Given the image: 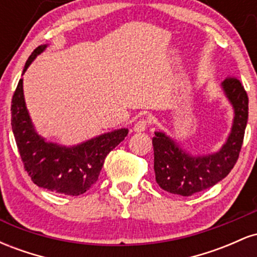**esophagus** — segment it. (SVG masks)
I'll return each instance as SVG.
<instances>
[{
  "instance_id": "esophagus-1",
  "label": "esophagus",
  "mask_w": 257,
  "mask_h": 257,
  "mask_svg": "<svg viewBox=\"0 0 257 257\" xmlns=\"http://www.w3.org/2000/svg\"><path fill=\"white\" fill-rule=\"evenodd\" d=\"M147 126H149V119H140L135 123L134 126H133V131L137 133L145 132Z\"/></svg>"
}]
</instances>
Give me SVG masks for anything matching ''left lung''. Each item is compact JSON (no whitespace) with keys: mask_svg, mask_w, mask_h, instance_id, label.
I'll list each match as a JSON object with an SVG mask.
<instances>
[{"mask_svg":"<svg viewBox=\"0 0 257 257\" xmlns=\"http://www.w3.org/2000/svg\"><path fill=\"white\" fill-rule=\"evenodd\" d=\"M221 89L233 108V122L228 137L219 151L192 155L164 132H155L156 181L167 192L188 197L213 187L228 175L239 157L249 113V99L240 81L226 78Z\"/></svg>","mask_w":257,"mask_h":257,"instance_id":"8db88e82","label":"left lung"}]
</instances>
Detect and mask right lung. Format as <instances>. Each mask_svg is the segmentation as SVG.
<instances>
[{
  "label": "right lung",
  "instance_id": "add662e5",
  "mask_svg": "<svg viewBox=\"0 0 257 257\" xmlns=\"http://www.w3.org/2000/svg\"><path fill=\"white\" fill-rule=\"evenodd\" d=\"M48 44L37 47L26 61L23 75ZM12 131L25 170L38 187L67 196L84 193L98 181L106 156L120 141L128 129L120 128L91 138L72 146L47 141L35 129L26 108L23 78L12 99Z\"/></svg>",
  "mask_w": 257,
  "mask_h": 257
}]
</instances>
